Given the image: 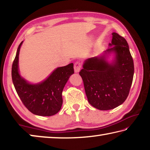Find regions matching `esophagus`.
Masks as SVG:
<instances>
[{
	"mask_svg": "<svg viewBox=\"0 0 150 150\" xmlns=\"http://www.w3.org/2000/svg\"><path fill=\"white\" fill-rule=\"evenodd\" d=\"M81 65H82V63L80 62V61H77L74 63V69L75 72H79L81 68Z\"/></svg>",
	"mask_w": 150,
	"mask_h": 150,
	"instance_id": "esophagus-1",
	"label": "esophagus"
}]
</instances>
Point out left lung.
<instances>
[{"label": "left lung", "mask_w": 150, "mask_h": 150, "mask_svg": "<svg viewBox=\"0 0 150 150\" xmlns=\"http://www.w3.org/2000/svg\"><path fill=\"white\" fill-rule=\"evenodd\" d=\"M112 45L105 53H115L113 63H108L104 55L88 58L79 72L88 103L100 110L122 105L128 97L133 81L134 62L126 40L114 32L110 44Z\"/></svg>", "instance_id": "obj_1"}]
</instances>
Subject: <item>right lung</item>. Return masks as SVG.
I'll list each match as a JSON object with an SVG mask.
<instances>
[{
  "mask_svg": "<svg viewBox=\"0 0 150 150\" xmlns=\"http://www.w3.org/2000/svg\"><path fill=\"white\" fill-rule=\"evenodd\" d=\"M18 47L12 66V82L22 103L34 115L53 116L62 108V91L71 75L74 73L73 64L58 67L47 79L36 85H31L20 77L18 72V55L22 44Z\"/></svg>",
  "mask_w": 150,
  "mask_h": 150,
  "instance_id": "add662e5",
  "label": "right lung"
}]
</instances>
